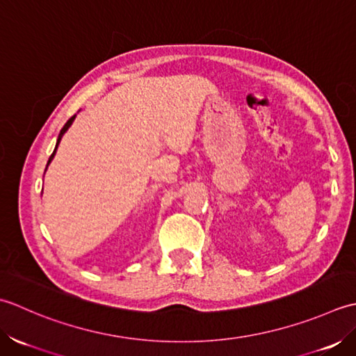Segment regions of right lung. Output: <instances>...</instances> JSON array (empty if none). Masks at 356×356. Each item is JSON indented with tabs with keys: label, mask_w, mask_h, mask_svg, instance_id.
<instances>
[{
	"label": "right lung",
	"mask_w": 356,
	"mask_h": 356,
	"mask_svg": "<svg viewBox=\"0 0 356 356\" xmlns=\"http://www.w3.org/2000/svg\"><path fill=\"white\" fill-rule=\"evenodd\" d=\"M74 120H75V115H74V117H72L67 122H66V124H64V127L61 129V132H60V135H58V141H56V146H55V150H54V154L52 155H50V158H49V161H47V165L50 164V161H52V159H54V156H55V152H56V147H58V144H60V141H61V138H63V135L64 134H66V130L70 127V124H72V122H74ZM47 169V168H46Z\"/></svg>",
	"instance_id": "add662e5"
}]
</instances>
